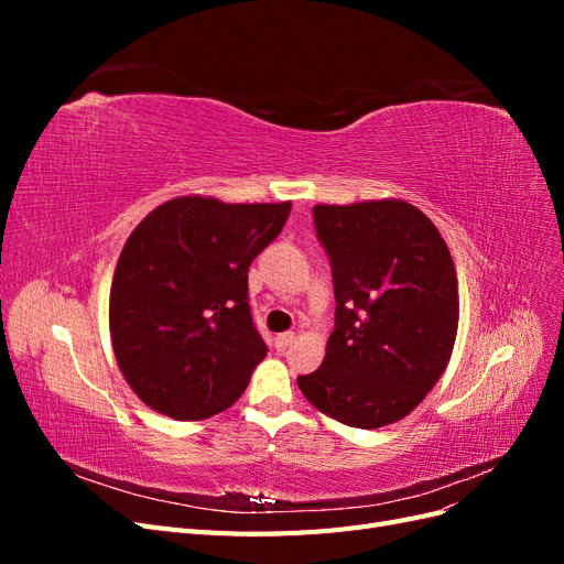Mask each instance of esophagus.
<instances>
[{
  "label": "esophagus",
  "instance_id": "34e87169",
  "mask_svg": "<svg viewBox=\"0 0 564 564\" xmlns=\"http://www.w3.org/2000/svg\"><path fill=\"white\" fill-rule=\"evenodd\" d=\"M294 332H284V334H278V338H275V348L278 350H286L289 346L294 344Z\"/></svg>",
  "mask_w": 564,
  "mask_h": 564
}]
</instances>
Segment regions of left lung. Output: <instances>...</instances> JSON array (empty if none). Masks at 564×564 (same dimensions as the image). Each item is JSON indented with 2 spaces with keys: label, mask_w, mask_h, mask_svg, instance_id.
Returning <instances> with one entry per match:
<instances>
[{
  "label": "left lung",
  "mask_w": 564,
  "mask_h": 564,
  "mask_svg": "<svg viewBox=\"0 0 564 564\" xmlns=\"http://www.w3.org/2000/svg\"><path fill=\"white\" fill-rule=\"evenodd\" d=\"M336 315L322 367L299 377L313 406L352 429L400 421L445 371L458 327L452 253L400 199L313 207Z\"/></svg>",
  "instance_id": "obj_1"
}]
</instances>
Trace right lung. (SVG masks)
Here are the masks:
<instances>
[{"label":"right lung","mask_w":564,"mask_h":564,"mask_svg":"<svg viewBox=\"0 0 564 564\" xmlns=\"http://www.w3.org/2000/svg\"><path fill=\"white\" fill-rule=\"evenodd\" d=\"M292 202L176 197L127 240L110 289L117 365L148 406L178 421L228 409L268 346L249 305V265Z\"/></svg>","instance_id":"1"}]
</instances>
